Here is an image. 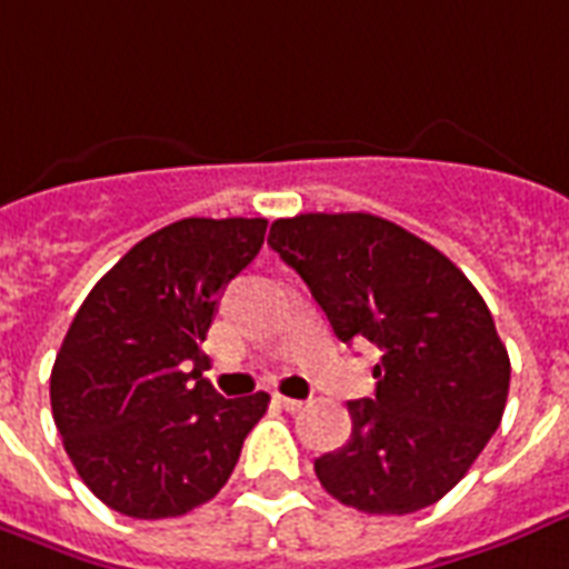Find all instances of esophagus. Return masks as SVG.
Instances as JSON below:
<instances>
[{
  "label": "esophagus",
  "instance_id": "obj_1",
  "mask_svg": "<svg viewBox=\"0 0 569 569\" xmlns=\"http://www.w3.org/2000/svg\"><path fill=\"white\" fill-rule=\"evenodd\" d=\"M276 403H279L284 412H299V409L306 407V400H297V398H284V395H276Z\"/></svg>",
  "mask_w": 569,
  "mask_h": 569
}]
</instances>
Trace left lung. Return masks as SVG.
Returning <instances> with one entry per match:
<instances>
[{"label":"left lung","instance_id":"left-lung-1","mask_svg":"<svg viewBox=\"0 0 569 569\" xmlns=\"http://www.w3.org/2000/svg\"><path fill=\"white\" fill-rule=\"evenodd\" d=\"M293 267L345 345L371 341L373 398L353 433L315 460L323 490L365 513H416L453 490L508 403L510 359L487 302L439 249L371 213L276 219Z\"/></svg>","mask_w":569,"mask_h":569}]
</instances>
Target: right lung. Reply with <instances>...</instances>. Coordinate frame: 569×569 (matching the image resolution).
I'll list each match as a JSON object with an SVG mask.
<instances>
[{
    "instance_id": "right-lung-1",
    "label": "right lung",
    "mask_w": 569,
    "mask_h": 569,
    "mask_svg": "<svg viewBox=\"0 0 569 569\" xmlns=\"http://www.w3.org/2000/svg\"><path fill=\"white\" fill-rule=\"evenodd\" d=\"M267 219H180L136 243L79 306L50 377L79 478L133 519L183 517L222 490L270 395L222 398L201 341Z\"/></svg>"
}]
</instances>
